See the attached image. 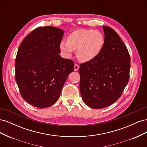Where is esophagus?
I'll return each mask as SVG.
<instances>
[{"instance_id":"esophagus-1","label":"esophagus","mask_w":147,"mask_h":147,"mask_svg":"<svg viewBox=\"0 0 147 147\" xmlns=\"http://www.w3.org/2000/svg\"><path fill=\"white\" fill-rule=\"evenodd\" d=\"M78 69H79V65L77 64H75V65H74V70L77 71V70H78Z\"/></svg>"}]
</instances>
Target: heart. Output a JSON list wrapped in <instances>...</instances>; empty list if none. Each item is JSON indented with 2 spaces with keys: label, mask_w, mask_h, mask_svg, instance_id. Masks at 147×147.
Returning a JSON list of instances; mask_svg holds the SVG:
<instances>
[{
  "label": "heart",
  "mask_w": 147,
  "mask_h": 147,
  "mask_svg": "<svg viewBox=\"0 0 147 147\" xmlns=\"http://www.w3.org/2000/svg\"><path fill=\"white\" fill-rule=\"evenodd\" d=\"M105 43L104 36L99 31L91 29H80L74 31L67 38V43L61 42L59 48L66 57L77 51L78 59L89 62L99 55Z\"/></svg>",
  "instance_id": "b5f03b06"
}]
</instances>
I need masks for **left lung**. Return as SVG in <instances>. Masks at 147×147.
<instances>
[{
	"label": "left lung",
	"mask_w": 147,
	"mask_h": 147,
	"mask_svg": "<svg viewBox=\"0 0 147 147\" xmlns=\"http://www.w3.org/2000/svg\"><path fill=\"white\" fill-rule=\"evenodd\" d=\"M103 29L105 43L99 55L79 67L83 100L95 109L116 102L129 80L131 58L126 45L112 28Z\"/></svg>",
	"instance_id": "1"
}]
</instances>
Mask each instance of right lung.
<instances>
[{"label": "right lung", "mask_w": 147, "mask_h": 147, "mask_svg": "<svg viewBox=\"0 0 147 147\" xmlns=\"http://www.w3.org/2000/svg\"><path fill=\"white\" fill-rule=\"evenodd\" d=\"M64 31L53 26L38 27L21 42L15 60V80L26 102L39 109L48 107L59 98L72 60L61 57Z\"/></svg>", "instance_id": "add662e5"}]
</instances>
